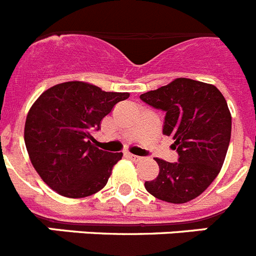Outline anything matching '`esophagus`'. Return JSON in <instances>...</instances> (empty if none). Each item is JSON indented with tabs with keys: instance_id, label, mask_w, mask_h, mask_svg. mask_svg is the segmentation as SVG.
Returning a JSON list of instances; mask_svg holds the SVG:
<instances>
[{
	"instance_id": "obj_1",
	"label": "esophagus",
	"mask_w": 256,
	"mask_h": 256,
	"mask_svg": "<svg viewBox=\"0 0 256 256\" xmlns=\"http://www.w3.org/2000/svg\"><path fill=\"white\" fill-rule=\"evenodd\" d=\"M126 156H128L130 160H133V162H140V160H142L141 156L133 155V154H130V152H126Z\"/></svg>"
}]
</instances>
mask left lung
Segmentation results:
<instances>
[{"label": "left lung", "mask_w": 256, "mask_h": 256, "mask_svg": "<svg viewBox=\"0 0 256 256\" xmlns=\"http://www.w3.org/2000/svg\"><path fill=\"white\" fill-rule=\"evenodd\" d=\"M141 100L165 112L162 134L174 140L178 162L156 158L159 174L144 182L148 194L172 204L200 196L220 172L230 140L232 118L216 86L188 78L142 94Z\"/></svg>", "instance_id": "left-lung-1"}]
</instances>
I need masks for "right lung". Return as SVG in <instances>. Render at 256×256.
<instances>
[{"label":"right lung","mask_w":256,"mask_h":256,"mask_svg":"<svg viewBox=\"0 0 256 256\" xmlns=\"http://www.w3.org/2000/svg\"><path fill=\"white\" fill-rule=\"evenodd\" d=\"M128 92H105L87 82L48 88L29 108L24 141L32 165L50 188L69 198L91 196L106 186L122 152L94 144L92 130Z\"/></svg>","instance_id":"right-lung-1"}]
</instances>
